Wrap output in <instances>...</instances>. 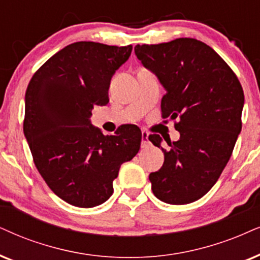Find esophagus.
I'll list each match as a JSON object with an SVG mask.
<instances>
[{
  "mask_svg": "<svg viewBox=\"0 0 260 260\" xmlns=\"http://www.w3.org/2000/svg\"><path fill=\"white\" fill-rule=\"evenodd\" d=\"M149 145H150L149 132H146V131H143V132H141V146L147 147Z\"/></svg>",
  "mask_w": 260,
  "mask_h": 260,
  "instance_id": "esophagus-1",
  "label": "esophagus"
}]
</instances>
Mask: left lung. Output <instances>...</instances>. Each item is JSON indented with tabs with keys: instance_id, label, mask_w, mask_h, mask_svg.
Instances as JSON below:
<instances>
[{
	"instance_id": "8db88e82",
	"label": "left lung",
	"mask_w": 260,
	"mask_h": 260,
	"mask_svg": "<svg viewBox=\"0 0 260 260\" xmlns=\"http://www.w3.org/2000/svg\"><path fill=\"white\" fill-rule=\"evenodd\" d=\"M138 60L166 88L160 102L163 119L180 132L177 141L151 134L164 153L163 167L151 173L153 194L164 203L182 205L205 196L217 182L241 132L244 90L219 55L194 38L160 44H138Z\"/></svg>"
}]
</instances>
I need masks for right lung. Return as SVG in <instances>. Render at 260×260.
Masks as SVG:
<instances>
[{
  "mask_svg": "<svg viewBox=\"0 0 260 260\" xmlns=\"http://www.w3.org/2000/svg\"><path fill=\"white\" fill-rule=\"evenodd\" d=\"M132 48L73 43L29 80L24 134L49 188L71 205L93 208L107 202L121 164L140 149L141 132L136 124H123L114 136H104L90 122L93 107L109 102L111 77Z\"/></svg>",
  "mask_w": 260,
  "mask_h": 260,
  "instance_id": "right-lung-1",
  "label": "right lung"
}]
</instances>
